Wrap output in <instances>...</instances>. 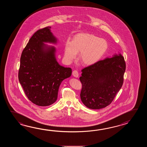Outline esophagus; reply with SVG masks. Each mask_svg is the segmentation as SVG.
I'll return each mask as SVG.
<instances>
[{"label":"esophagus","instance_id":"34e87169","mask_svg":"<svg viewBox=\"0 0 147 147\" xmlns=\"http://www.w3.org/2000/svg\"><path fill=\"white\" fill-rule=\"evenodd\" d=\"M72 75L76 78H78V76H79L78 71L77 70H74L73 72H72Z\"/></svg>","mask_w":147,"mask_h":147}]
</instances>
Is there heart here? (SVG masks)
Returning <instances> with one entry per match:
<instances>
[{"mask_svg":"<svg viewBox=\"0 0 147 147\" xmlns=\"http://www.w3.org/2000/svg\"><path fill=\"white\" fill-rule=\"evenodd\" d=\"M108 44L106 40L88 33H79L72 38L71 42L67 41L65 45L64 57L70 63L79 53V59L87 65L98 62L106 53Z\"/></svg>","mask_w":147,"mask_h":147,"instance_id":"b5f03b06","label":"heart"}]
</instances>
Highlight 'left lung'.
<instances>
[{
	"mask_svg": "<svg viewBox=\"0 0 147 147\" xmlns=\"http://www.w3.org/2000/svg\"><path fill=\"white\" fill-rule=\"evenodd\" d=\"M125 63L120 53L107 57L81 70V101L91 109H100L111 103L123 82Z\"/></svg>",
	"mask_w": 147,
	"mask_h": 147,
	"instance_id": "obj_1",
	"label": "left lung"
}]
</instances>
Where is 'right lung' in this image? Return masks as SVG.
I'll return each instance as SVG.
<instances>
[{"label": "right lung", "mask_w": 147, "mask_h": 147, "mask_svg": "<svg viewBox=\"0 0 147 147\" xmlns=\"http://www.w3.org/2000/svg\"><path fill=\"white\" fill-rule=\"evenodd\" d=\"M51 27L36 31L29 39L20 58L19 82L29 100L39 106H48L56 102L60 85L72 73L70 68L61 66L57 60L58 40Z\"/></svg>", "instance_id": "add662e5"}]
</instances>
